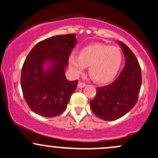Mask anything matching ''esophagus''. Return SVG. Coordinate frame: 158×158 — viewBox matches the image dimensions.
I'll return each mask as SVG.
<instances>
[{
	"label": "esophagus",
	"mask_w": 158,
	"mask_h": 158,
	"mask_svg": "<svg viewBox=\"0 0 158 158\" xmlns=\"http://www.w3.org/2000/svg\"><path fill=\"white\" fill-rule=\"evenodd\" d=\"M85 86H86V84H85V82H82V81H79V83H78V88H82Z\"/></svg>",
	"instance_id": "1"
}]
</instances>
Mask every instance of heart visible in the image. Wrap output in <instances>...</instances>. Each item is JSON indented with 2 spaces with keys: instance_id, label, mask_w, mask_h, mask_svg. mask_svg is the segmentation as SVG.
<instances>
[{
  "instance_id": "b5f03b06",
  "label": "heart",
  "mask_w": 158,
  "mask_h": 158,
  "mask_svg": "<svg viewBox=\"0 0 158 158\" xmlns=\"http://www.w3.org/2000/svg\"><path fill=\"white\" fill-rule=\"evenodd\" d=\"M122 59L118 48L96 43L81 48L79 56L75 54L70 56L69 64L76 73H81L85 66H89V74L94 81L108 83L118 73Z\"/></svg>"
}]
</instances>
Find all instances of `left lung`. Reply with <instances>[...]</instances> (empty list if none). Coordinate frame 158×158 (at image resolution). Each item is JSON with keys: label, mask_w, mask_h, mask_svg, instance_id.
Instances as JSON below:
<instances>
[{"label": "left lung", "mask_w": 158, "mask_h": 158, "mask_svg": "<svg viewBox=\"0 0 158 158\" xmlns=\"http://www.w3.org/2000/svg\"><path fill=\"white\" fill-rule=\"evenodd\" d=\"M119 44L126 59L124 68L113 82L97 88L95 97L90 102L94 114L106 121L120 118L135 107L142 84L141 68L135 55L122 41Z\"/></svg>", "instance_id": "obj_1"}]
</instances>
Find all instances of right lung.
Returning a JSON list of instances; mask_svg holds the SVG:
<instances>
[{"label": "right lung", "mask_w": 158, "mask_h": 158, "mask_svg": "<svg viewBox=\"0 0 158 158\" xmlns=\"http://www.w3.org/2000/svg\"><path fill=\"white\" fill-rule=\"evenodd\" d=\"M76 44L74 33L52 36L38 43L25 59L21 70V89L25 101L35 114L53 117L66 109L78 84L77 80H67L64 74ZM44 61L52 62L46 72Z\"/></svg>", "instance_id": "1"}]
</instances>
